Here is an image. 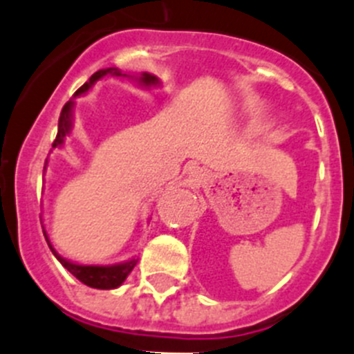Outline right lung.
Wrapping results in <instances>:
<instances>
[{"instance_id": "right-lung-1", "label": "right lung", "mask_w": 354, "mask_h": 354, "mask_svg": "<svg viewBox=\"0 0 354 354\" xmlns=\"http://www.w3.org/2000/svg\"><path fill=\"white\" fill-rule=\"evenodd\" d=\"M106 75L134 78L132 75H125V73H120L118 69H115V68L99 69V71H95L94 75L88 78V82H85V84L82 85L77 92H75V95L85 94V92H87L88 88L95 84V82L101 80V78L106 77ZM134 80H138L141 85H145V87H151V85L158 84V78L153 77V75H150V73H143L141 77L134 78ZM71 118H73V101H68L64 106H62L61 117H59L57 136H55L54 143H52V148H59L64 145V138L68 136L69 131H71ZM43 234H45V239H47L48 246H50V250H52V253L55 255V259H57L59 262H61L62 266H64L66 269L73 274V276L77 277L78 281H82L84 285L91 286V288H97V290L118 288V286L125 281V277L131 274V270L134 269V266H136V262H138L136 259H132V260H129V262L115 263V266H78V263H73V262H69V260L62 259V257L55 252L54 248H52L50 241H48V237H47V232H43Z\"/></svg>"}]
</instances>
